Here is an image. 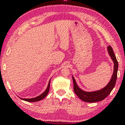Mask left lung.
<instances>
[{"instance_id":"obj_1","label":"left lung","mask_w":125,"mask_h":125,"mask_svg":"<svg viewBox=\"0 0 125 125\" xmlns=\"http://www.w3.org/2000/svg\"><path fill=\"white\" fill-rule=\"evenodd\" d=\"M109 53L111 58L114 63V73L112 76V78L109 84L105 86L104 88L100 90L96 91L93 92H86L82 90L78 87L77 85L74 78L73 77V81L74 84V91L76 95L79 98L85 102L87 103H95L98 101H101L109 95L110 94L112 90L113 89L115 85L116 79L117 76V70H118V62L116 60L115 53L113 51V48L110 46L107 47Z\"/></svg>"}]
</instances>
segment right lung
Listing matches in <instances>:
<instances>
[{"instance_id":"right-lung-1","label":"right lung","mask_w":125,"mask_h":125,"mask_svg":"<svg viewBox=\"0 0 125 125\" xmlns=\"http://www.w3.org/2000/svg\"><path fill=\"white\" fill-rule=\"evenodd\" d=\"M50 80H51V79L50 80L49 83H48V84L47 88V89H46V90L43 93H42V94L36 97V98H32V99H22V98H21V99H22V100H25V101H29V102H36V101H40V100H42V99H44L46 96H47V95L48 94V92H49L50 86Z\"/></svg>"}]
</instances>
